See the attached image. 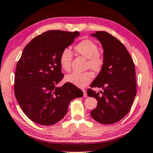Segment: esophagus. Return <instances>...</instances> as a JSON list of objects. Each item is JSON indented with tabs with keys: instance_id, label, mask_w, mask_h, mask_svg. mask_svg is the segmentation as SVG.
I'll return each instance as SVG.
<instances>
[{
	"instance_id": "esophagus-1",
	"label": "esophagus",
	"mask_w": 153,
	"mask_h": 153,
	"mask_svg": "<svg viewBox=\"0 0 153 153\" xmlns=\"http://www.w3.org/2000/svg\"><path fill=\"white\" fill-rule=\"evenodd\" d=\"M83 91V96L84 97H87V93H86V91L85 89H82Z\"/></svg>"
}]
</instances>
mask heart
Masks as SVG:
<instances>
[{
    "mask_svg": "<svg viewBox=\"0 0 153 153\" xmlns=\"http://www.w3.org/2000/svg\"><path fill=\"white\" fill-rule=\"evenodd\" d=\"M77 53L88 58L87 66L94 71H99L104 65V58L98 52L97 44L89 39H85L74 47ZM73 58V53L69 49L65 48L60 53L59 61L63 70L69 71ZM65 81L79 88L85 87L93 79V75L90 71L83 73L73 72L65 76Z\"/></svg>",
    "mask_w": 153,
    "mask_h": 153,
    "instance_id": "1",
    "label": "heart"
}]
</instances>
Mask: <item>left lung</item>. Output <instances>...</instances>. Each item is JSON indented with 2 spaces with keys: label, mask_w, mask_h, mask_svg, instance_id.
Listing matches in <instances>:
<instances>
[{
  "label": "left lung",
  "mask_w": 153,
  "mask_h": 153,
  "mask_svg": "<svg viewBox=\"0 0 153 153\" xmlns=\"http://www.w3.org/2000/svg\"><path fill=\"white\" fill-rule=\"evenodd\" d=\"M91 36L98 39L103 47L104 65L90 85L102 88L103 92L87 90L88 96L97 100L91 115L101 124H114L127 115L135 99V64L124 45L111 34L101 31Z\"/></svg>",
  "instance_id": "obj_1"
}]
</instances>
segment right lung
<instances>
[{
  "label": "right lung",
  "mask_w": 153,
  "mask_h": 153,
  "mask_svg": "<svg viewBox=\"0 0 153 153\" xmlns=\"http://www.w3.org/2000/svg\"><path fill=\"white\" fill-rule=\"evenodd\" d=\"M79 36L78 31L50 30L25 47L16 69L14 93L24 113L36 124H56L66 115L71 101L83 96L82 91L69 82L56 86L64 77L60 53Z\"/></svg>",
  "instance_id": "right-lung-1"
}]
</instances>
